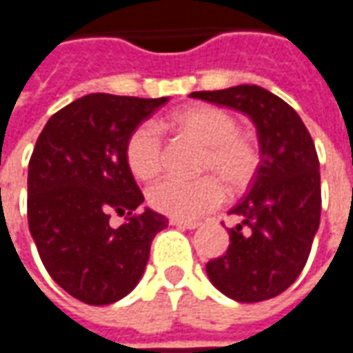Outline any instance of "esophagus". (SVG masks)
Returning <instances> with one entry per match:
<instances>
[{
  "label": "esophagus",
  "mask_w": 353,
  "mask_h": 353,
  "mask_svg": "<svg viewBox=\"0 0 353 353\" xmlns=\"http://www.w3.org/2000/svg\"><path fill=\"white\" fill-rule=\"evenodd\" d=\"M170 225L179 227V229H196L200 223L199 221H183V219H170Z\"/></svg>",
  "instance_id": "34e87169"
}]
</instances>
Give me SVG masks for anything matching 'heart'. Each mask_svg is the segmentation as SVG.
Returning a JSON list of instances; mask_svg holds the SVG:
<instances>
[{"label":"heart","mask_w":353,"mask_h":353,"mask_svg":"<svg viewBox=\"0 0 353 353\" xmlns=\"http://www.w3.org/2000/svg\"><path fill=\"white\" fill-rule=\"evenodd\" d=\"M170 126L202 145L199 172L206 176L183 179L168 176L147 191L149 206L174 219H199L225 200V183L242 191L261 166V147L250 132L238 128L236 117L215 105H191L170 117ZM128 168L139 179H151L164 166V139L153 123L138 124L124 145Z\"/></svg>","instance_id":"heart-1"}]
</instances>
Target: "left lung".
Masks as SVG:
<instances>
[{
    "label": "left lung",
    "instance_id": "8db88e82",
    "mask_svg": "<svg viewBox=\"0 0 353 353\" xmlns=\"http://www.w3.org/2000/svg\"><path fill=\"white\" fill-rule=\"evenodd\" d=\"M191 98L242 111L257 128L261 166L230 215L225 255L206 265L208 278L238 303L280 295L299 278L321 215L319 161L310 132L289 103L257 85L192 92Z\"/></svg>",
    "mask_w": 353,
    "mask_h": 353
}]
</instances>
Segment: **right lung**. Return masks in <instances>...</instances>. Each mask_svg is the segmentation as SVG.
Here are the masks:
<instances>
[{
    "label": "right lung",
    "instance_id": "1",
    "mask_svg": "<svg viewBox=\"0 0 353 353\" xmlns=\"http://www.w3.org/2000/svg\"><path fill=\"white\" fill-rule=\"evenodd\" d=\"M168 98L88 94L54 115L28 164V225L43 265L83 303L123 299L168 219L147 208L124 157L130 132ZM113 214L125 223L113 228Z\"/></svg>",
    "mask_w": 353,
    "mask_h": 353
}]
</instances>
